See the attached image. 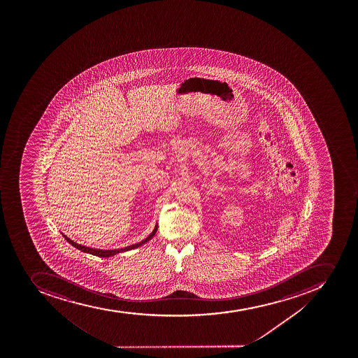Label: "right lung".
<instances>
[{"label":"right lung","mask_w":358,"mask_h":358,"mask_svg":"<svg viewBox=\"0 0 358 358\" xmlns=\"http://www.w3.org/2000/svg\"><path fill=\"white\" fill-rule=\"evenodd\" d=\"M157 229H158V225H155V230L151 232L149 237H146L144 241H141V243H137V244L131 245V246L124 247V248H119V250H97V248H90V247L83 246V245L76 244L73 241H71L70 238H67L65 234H63L64 238L66 239L67 243L69 244L72 245V246L76 247L78 250H83L85 253L92 254V255H96V257H113L115 254L122 253V252H127V250H135L137 247L142 246L143 244H145L148 241H151L152 239L153 236H155V232H157Z\"/></svg>","instance_id":"right-lung-1"}]
</instances>
